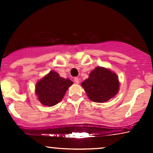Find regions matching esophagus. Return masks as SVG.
Instances as JSON below:
<instances>
[{"instance_id": "obj_1", "label": "esophagus", "mask_w": 153, "mask_h": 153, "mask_svg": "<svg viewBox=\"0 0 153 153\" xmlns=\"http://www.w3.org/2000/svg\"><path fill=\"white\" fill-rule=\"evenodd\" d=\"M74 81H75V83L78 84V83H79V82H80V80H79L78 78H74Z\"/></svg>"}]
</instances>
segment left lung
Masks as SVG:
<instances>
[{
  "instance_id": "left-lung-1",
  "label": "left lung",
  "mask_w": 153,
  "mask_h": 153,
  "mask_svg": "<svg viewBox=\"0 0 153 153\" xmlns=\"http://www.w3.org/2000/svg\"><path fill=\"white\" fill-rule=\"evenodd\" d=\"M81 85L92 101L103 103L114 97L119 90V81L117 74L102 67H96L91 72L89 78Z\"/></svg>"
}]
</instances>
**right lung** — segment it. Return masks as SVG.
<instances>
[{
    "label": "right lung",
    "instance_id": "obj_1",
    "mask_svg": "<svg viewBox=\"0 0 153 153\" xmlns=\"http://www.w3.org/2000/svg\"><path fill=\"white\" fill-rule=\"evenodd\" d=\"M73 83L69 78H62L56 72L50 71L36 82L35 92L42 104L52 106L61 101Z\"/></svg>",
    "mask_w": 153,
    "mask_h": 153
}]
</instances>
